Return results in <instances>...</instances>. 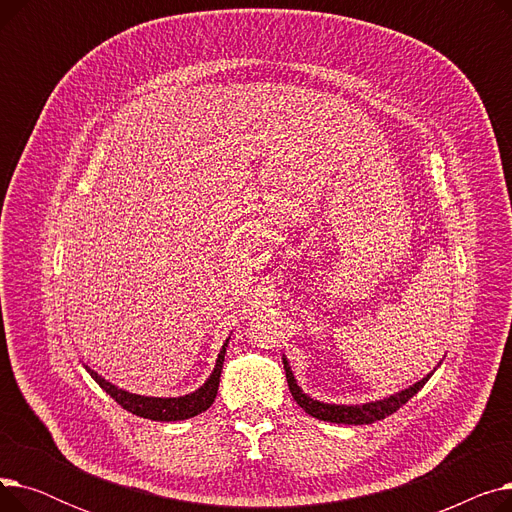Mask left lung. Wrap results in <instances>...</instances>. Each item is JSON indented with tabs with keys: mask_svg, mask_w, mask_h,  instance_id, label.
Instances as JSON below:
<instances>
[{
	"mask_svg": "<svg viewBox=\"0 0 512 512\" xmlns=\"http://www.w3.org/2000/svg\"><path fill=\"white\" fill-rule=\"evenodd\" d=\"M282 363H284L286 382H288L290 394H292L294 400H297V405L315 419L330 421V423H344V425H369V423H375L380 419H386L388 415L396 413L402 405H405V402H409L427 384V380L432 378V373H434V371L427 373L423 380L415 382L413 386L400 390L392 396H386L382 400L365 402V405H328V402L315 400L309 394H305L301 390V386L297 384V380H294L292 369H290L286 357H282Z\"/></svg>",
	"mask_w": 512,
	"mask_h": 512,
	"instance_id": "8db88e82",
	"label": "left lung"
}]
</instances>
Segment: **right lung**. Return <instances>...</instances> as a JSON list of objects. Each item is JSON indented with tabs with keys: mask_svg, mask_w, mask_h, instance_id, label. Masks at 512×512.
I'll use <instances>...</instances> for the list:
<instances>
[{
	"mask_svg": "<svg viewBox=\"0 0 512 512\" xmlns=\"http://www.w3.org/2000/svg\"><path fill=\"white\" fill-rule=\"evenodd\" d=\"M228 340L224 342L222 351L218 355V361H215V367L207 378V382L201 388H197L195 392L184 394V396H176V398H157V396L132 394V392H126V390L114 386L112 382H107L91 367L85 365V369L91 373V378L118 402L122 409L130 411L132 415L143 417V419H151V421H184V419H191V417L207 411L213 405L215 394H218V386H220V375H222V367H224V355H226Z\"/></svg>",
	"mask_w": 512,
	"mask_h": 512,
	"instance_id": "add662e5",
	"label": "right lung"
}]
</instances>
